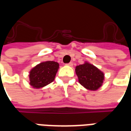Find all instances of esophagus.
Wrapping results in <instances>:
<instances>
[{
    "label": "esophagus",
    "instance_id": "esophagus-1",
    "mask_svg": "<svg viewBox=\"0 0 131 131\" xmlns=\"http://www.w3.org/2000/svg\"><path fill=\"white\" fill-rule=\"evenodd\" d=\"M67 65L69 66V67H72V66H73V62L68 63V64H67Z\"/></svg>",
    "mask_w": 131,
    "mask_h": 131
}]
</instances>
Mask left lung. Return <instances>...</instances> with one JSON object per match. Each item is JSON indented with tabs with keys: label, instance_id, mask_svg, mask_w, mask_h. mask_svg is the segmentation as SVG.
<instances>
[{
	"label": "left lung",
	"instance_id": "left-lung-1",
	"mask_svg": "<svg viewBox=\"0 0 131 131\" xmlns=\"http://www.w3.org/2000/svg\"><path fill=\"white\" fill-rule=\"evenodd\" d=\"M75 71L80 84L88 90L96 91L102 85L104 73L90 63L85 62L83 64L77 66Z\"/></svg>",
	"mask_w": 131,
	"mask_h": 131
}]
</instances>
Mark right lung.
Instances as JSON below:
<instances>
[{
	"label": "right lung",
	"mask_w": 131,
	"mask_h": 131,
	"mask_svg": "<svg viewBox=\"0 0 131 131\" xmlns=\"http://www.w3.org/2000/svg\"><path fill=\"white\" fill-rule=\"evenodd\" d=\"M59 64L54 61L43 62L34 67L29 72V84L33 88H40L54 81Z\"/></svg>",
	"instance_id": "1"
}]
</instances>
